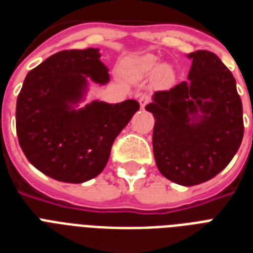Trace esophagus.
Returning a JSON list of instances; mask_svg holds the SVG:
<instances>
[{
	"label": "esophagus",
	"mask_w": 253,
	"mask_h": 253,
	"mask_svg": "<svg viewBox=\"0 0 253 253\" xmlns=\"http://www.w3.org/2000/svg\"><path fill=\"white\" fill-rule=\"evenodd\" d=\"M151 102V97L148 94H143L140 98H139V103H140V109H144L146 105Z\"/></svg>",
	"instance_id": "1"
}]
</instances>
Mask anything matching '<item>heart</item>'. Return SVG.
<instances>
[{"label": "heart", "mask_w": 253, "mask_h": 253, "mask_svg": "<svg viewBox=\"0 0 253 253\" xmlns=\"http://www.w3.org/2000/svg\"><path fill=\"white\" fill-rule=\"evenodd\" d=\"M134 68L140 75H150V73L158 71L156 79H158L159 83H163V84L170 83L173 79L172 69L167 65H163V67L158 68V59L155 56H151V55L136 59L134 61Z\"/></svg>", "instance_id": "obj_1"}]
</instances>
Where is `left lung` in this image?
<instances>
[{
	"mask_svg": "<svg viewBox=\"0 0 253 253\" xmlns=\"http://www.w3.org/2000/svg\"><path fill=\"white\" fill-rule=\"evenodd\" d=\"M188 83L155 91L146 106L155 117V162L163 176L193 186L215 177L231 162L243 139V106L231 71L214 52L188 55ZM205 114L192 124L189 114Z\"/></svg>",
	"mask_w": 253,
	"mask_h": 253,
	"instance_id": "left-lung-1",
	"label": "left lung"
}]
</instances>
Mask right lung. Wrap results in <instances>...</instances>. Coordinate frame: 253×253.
I'll use <instances>...</instances> for the list:
<instances>
[{
  "label": "right lung",
  "mask_w": 253,
  "mask_h": 253,
  "mask_svg": "<svg viewBox=\"0 0 253 253\" xmlns=\"http://www.w3.org/2000/svg\"><path fill=\"white\" fill-rule=\"evenodd\" d=\"M95 48L64 49L31 69L17 99L18 142L31 164L51 178L81 184L98 176L111 146L139 110L127 99L95 102L71 110L86 86V79L105 84L107 68Z\"/></svg>",
  "instance_id": "1"
}]
</instances>
